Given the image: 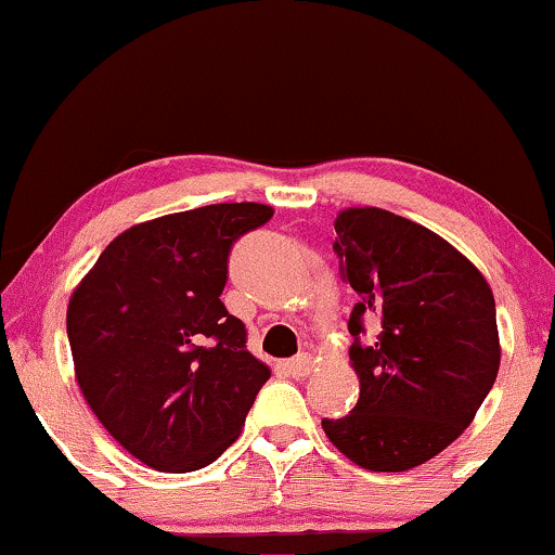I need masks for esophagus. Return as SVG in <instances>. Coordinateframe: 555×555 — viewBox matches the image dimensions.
<instances>
[{
    "label": "esophagus",
    "instance_id": "obj_1",
    "mask_svg": "<svg viewBox=\"0 0 555 555\" xmlns=\"http://www.w3.org/2000/svg\"><path fill=\"white\" fill-rule=\"evenodd\" d=\"M285 369L291 371V376H295V378H306L310 371H313V359H310L308 353H300V356H295V359L287 361Z\"/></svg>",
    "mask_w": 555,
    "mask_h": 555
}]
</instances>
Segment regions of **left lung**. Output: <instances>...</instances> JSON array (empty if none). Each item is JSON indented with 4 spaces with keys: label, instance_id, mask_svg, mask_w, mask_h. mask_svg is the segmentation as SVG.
Returning <instances> with one entry per match:
<instances>
[{
    "label": "left lung",
    "instance_id": "8db88e82",
    "mask_svg": "<svg viewBox=\"0 0 555 555\" xmlns=\"http://www.w3.org/2000/svg\"><path fill=\"white\" fill-rule=\"evenodd\" d=\"M340 278L359 295L348 331L361 393L323 431L371 473H404L447 450L495 384V298L460 249L412 219L376 207L338 211ZM377 338L360 344L362 325Z\"/></svg>",
    "mask_w": 555,
    "mask_h": 555
}]
</instances>
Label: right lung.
<instances>
[{"label":"right lung","mask_w":555,"mask_h":555,"mask_svg":"<svg viewBox=\"0 0 555 555\" xmlns=\"http://www.w3.org/2000/svg\"><path fill=\"white\" fill-rule=\"evenodd\" d=\"M272 207L209 204L133 224L67 306L75 378L108 435L158 473H194L240 437L270 369L219 295L234 240Z\"/></svg>","instance_id":"right-lung-1"}]
</instances>
